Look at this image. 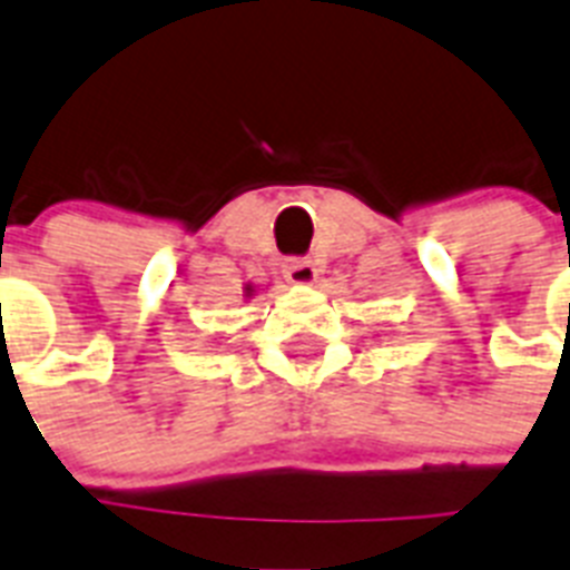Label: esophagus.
<instances>
[{
    "mask_svg": "<svg viewBox=\"0 0 570 570\" xmlns=\"http://www.w3.org/2000/svg\"><path fill=\"white\" fill-rule=\"evenodd\" d=\"M284 277L289 284H316L318 269L316 263L309 261V257H286L284 261Z\"/></svg>",
    "mask_w": 570,
    "mask_h": 570,
    "instance_id": "obj_1",
    "label": "esophagus"
}]
</instances>
